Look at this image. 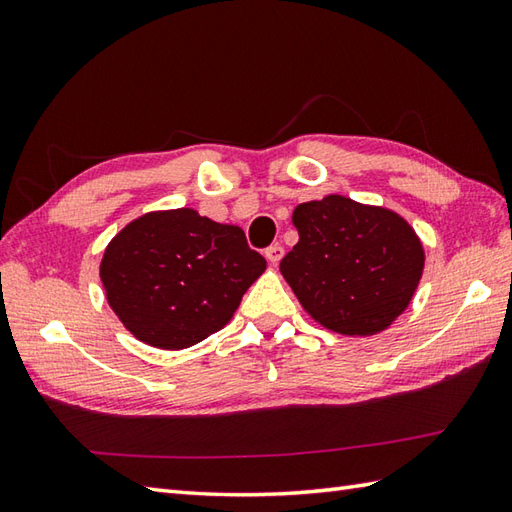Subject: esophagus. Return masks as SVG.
<instances>
[{
    "label": "esophagus",
    "instance_id": "34e87169",
    "mask_svg": "<svg viewBox=\"0 0 512 512\" xmlns=\"http://www.w3.org/2000/svg\"><path fill=\"white\" fill-rule=\"evenodd\" d=\"M281 257H284V246H281V244H273V246L266 248V259L273 266H277L281 262Z\"/></svg>",
    "mask_w": 512,
    "mask_h": 512
}]
</instances>
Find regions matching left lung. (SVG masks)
<instances>
[{
	"instance_id": "1",
	"label": "left lung",
	"mask_w": 512,
	"mask_h": 512,
	"mask_svg": "<svg viewBox=\"0 0 512 512\" xmlns=\"http://www.w3.org/2000/svg\"><path fill=\"white\" fill-rule=\"evenodd\" d=\"M299 242L279 270L301 308L345 336L387 330L407 310L424 270V248L405 217L345 195L292 211Z\"/></svg>"
}]
</instances>
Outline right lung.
Instances as JSON below:
<instances>
[{"label":"right lung","instance_id":"1","mask_svg":"<svg viewBox=\"0 0 512 512\" xmlns=\"http://www.w3.org/2000/svg\"><path fill=\"white\" fill-rule=\"evenodd\" d=\"M264 270L239 226L167 209L121 228L99 275L107 303L138 341L184 350L222 330Z\"/></svg>","mask_w":512,"mask_h":512}]
</instances>
